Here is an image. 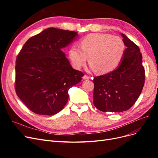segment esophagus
Instances as JSON below:
<instances>
[{"mask_svg":"<svg viewBox=\"0 0 158 158\" xmlns=\"http://www.w3.org/2000/svg\"><path fill=\"white\" fill-rule=\"evenodd\" d=\"M83 79L84 80H88V79H89V76H88V75H84V76H83Z\"/></svg>","mask_w":158,"mask_h":158,"instance_id":"obj_1","label":"esophagus"}]
</instances>
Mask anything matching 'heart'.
I'll return each mask as SVG.
<instances>
[{
	"instance_id": "obj_1",
	"label": "heart",
	"mask_w": 158,
	"mask_h": 158,
	"mask_svg": "<svg viewBox=\"0 0 158 158\" xmlns=\"http://www.w3.org/2000/svg\"><path fill=\"white\" fill-rule=\"evenodd\" d=\"M80 48L74 45L70 47L69 57L73 66L80 69L88 63L99 74L111 73L117 68L125 52V44L118 36L109 33H93L80 41Z\"/></svg>"
}]
</instances>
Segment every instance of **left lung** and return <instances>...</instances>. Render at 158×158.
<instances>
[{
	"instance_id": "obj_1",
	"label": "left lung",
	"mask_w": 158,
	"mask_h": 158,
	"mask_svg": "<svg viewBox=\"0 0 158 158\" xmlns=\"http://www.w3.org/2000/svg\"><path fill=\"white\" fill-rule=\"evenodd\" d=\"M122 36L127 49L120 65L93 80L94 105L103 112L127 111L135 103L144 85L145 70L139 47L125 34Z\"/></svg>"
}]
</instances>
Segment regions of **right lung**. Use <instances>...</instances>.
Here are the masks:
<instances>
[{"mask_svg":"<svg viewBox=\"0 0 158 158\" xmlns=\"http://www.w3.org/2000/svg\"><path fill=\"white\" fill-rule=\"evenodd\" d=\"M77 35L73 31L49 27L31 37L16 60L15 90L30 111L53 115L69 99V89L84 76L72 67L62 48Z\"/></svg>","mask_w":158,"mask_h":158,"instance_id":"add662e5","label":"right lung"}]
</instances>
